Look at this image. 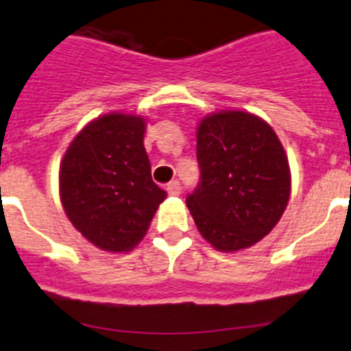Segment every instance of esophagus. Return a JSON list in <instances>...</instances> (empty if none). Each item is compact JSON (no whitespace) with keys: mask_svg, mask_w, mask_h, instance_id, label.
Returning a JSON list of instances; mask_svg holds the SVG:
<instances>
[{"mask_svg":"<svg viewBox=\"0 0 351 351\" xmlns=\"http://www.w3.org/2000/svg\"><path fill=\"white\" fill-rule=\"evenodd\" d=\"M166 192H168L169 195H180V193H182V185H180L178 180H173L171 183H168V185H166Z\"/></svg>","mask_w":351,"mask_h":351,"instance_id":"esophagus-1","label":"esophagus"}]
</instances>
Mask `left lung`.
<instances>
[{"label":"left lung","instance_id":"8db88e82","mask_svg":"<svg viewBox=\"0 0 351 351\" xmlns=\"http://www.w3.org/2000/svg\"><path fill=\"white\" fill-rule=\"evenodd\" d=\"M200 176L186 206L200 234L221 252L266 237L290 199V168L273 128L250 113L223 111L197 130Z\"/></svg>","mask_w":351,"mask_h":351}]
</instances>
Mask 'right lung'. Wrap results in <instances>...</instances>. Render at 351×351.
Segmentation results:
<instances>
[{"label":"right lung","instance_id":"right-lung-1","mask_svg":"<svg viewBox=\"0 0 351 351\" xmlns=\"http://www.w3.org/2000/svg\"><path fill=\"white\" fill-rule=\"evenodd\" d=\"M145 123L130 114L90 121L68 147L60 197L68 219L90 243L127 252L144 238L166 192L151 176Z\"/></svg>","mask_w":351,"mask_h":351}]
</instances>
